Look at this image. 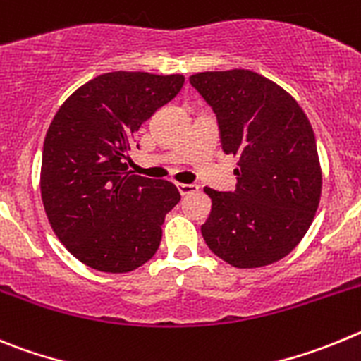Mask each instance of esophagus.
I'll return each mask as SVG.
<instances>
[{
	"label": "esophagus",
	"mask_w": 361,
	"mask_h": 361,
	"mask_svg": "<svg viewBox=\"0 0 361 361\" xmlns=\"http://www.w3.org/2000/svg\"><path fill=\"white\" fill-rule=\"evenodd\" d=\"M178 190H180L181 196H188V194H194L197 192V185L196 183H176Z\"/></svg>",
	"instance_id": "1"
}]
</instances>
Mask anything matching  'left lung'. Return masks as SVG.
Wrapping results in <instances>:
<instances>
[{"mask_svg": "<svg viewBox=\"0 0 361 361\" xmlns=\"http://www.w3.org/2000/svg\"><path fill=\"white\" fill-rule=\"evenodd\" d=\"M190 84L212 106L237 187H204L212 210L204 243L235 268L286 257L306 235L322 194V169L306 113L274 80L250 70L203 71Z\"/></svg>", "mask_w": 361, "mask_h": 361, "instance_id": "left-lung-1", "label": "left lung"}]
</instances>
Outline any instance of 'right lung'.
Here are the masks:
<instances>
[{
  "instance_id": "right-lung-1",
  "label": "right lung",
  "mask_w": 361,
  "mask_h": 361,
  "mask_svg": "<svg viewBox=\"0 0 361 361\" xmlns=\"http://www.w3.org/2000/svg\"><path fill=\"white\" fill-rule=\"evenodd\" d=\"M183 75L111 71L71 93L48 128L41 200L51 230L82 264L128 274L161 241L176 185L128 171L133 138L145 120L180 93Z\"/></svg>"
}]
</instances>
